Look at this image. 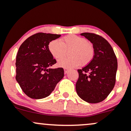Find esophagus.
I'll use <instances>...</instances> for the list:
<instances>
[{"instance_id":"34e87169","label":"esophagus","mask_w":131,"mask_h":131,"mask_svg":"<svg viewBox=\"0 0 131 131\" xmlns=\"http://www.w3.org/2000/svg\"><path fill=\"white\" fill-rule=\"evenodd\" d=\"M69 69L68 68H64V73H65V74H67V73H68V72L69 71Z\"/></svg>"}]
</instances>
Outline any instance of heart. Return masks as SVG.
I'll use <instances>...</instances> for the list:
<instances>
[{
	"instance_id": "obj_1",
	"label": "heart",
	"mask_w": 131,
	"mask_h": 131,
	"mask_svg": "<svg viewBox=\"0 0 131 131\" xmlns=\"http://www.w3.org/2000/svg\"><path fill=\"white\" fill-rule=\"evenodd\" d=\"M49 50L55 59H59L70 50L68 58H62L58 61L59 67L70 68L77 67L81 64L85 66L92 60L94 56V48L91 42L84 37L69 34L59 40H53L49 43Z\"/></svg>"
}]
</instances>
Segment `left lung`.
Instances as JSON below:
<instances>
[{
	"mask_svg": "<svg viewBox=\"0 0 131 131\" xmlns=\"http://www.w3.org/2000/svg\"><path fill=\"white\" fill-rule=\"evenodd\" d=\"M93 43L92 60L78 70L79 78L76 90L84 101L96 103L104 100L113 89L116 82L118 61L112 47L103 37L94 33L81 34Z\"/></svg>",
	"mask_w": 131,
	"mask_h": 131,
	"instance_id": "1",
	"label": "left lung"
}]
</instances>
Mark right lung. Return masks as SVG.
<instances>
[{
	"label": "right lung",
	"mask_w": 131,
	"mask_h": 131,
	"mask_svg": "<svg viewBox=\"0 0 131 131\" xmlns=\"http://www.w3.org/2000/svg\"><path fill=\"white\" fill-rule=\"evenodd\" d=\"M60 35L38 32L28 37L19 48L16 58V80L31 99L47 97L63 78V68L52 69L57 63L49 50V43Z\"/></svg>",
	"instance_id": "obj_1"
}]
</instances>
